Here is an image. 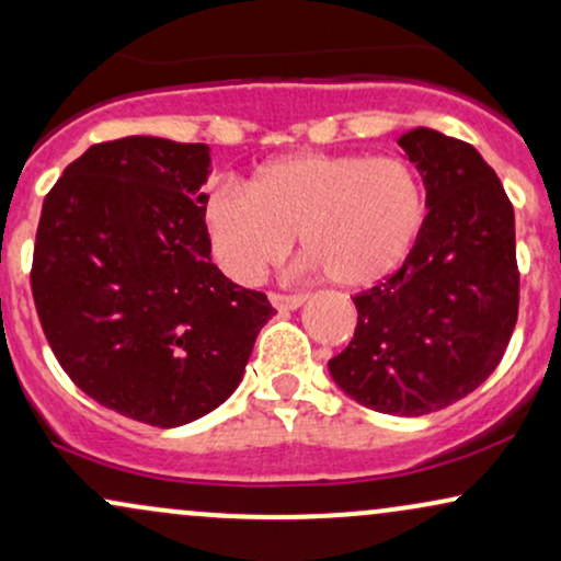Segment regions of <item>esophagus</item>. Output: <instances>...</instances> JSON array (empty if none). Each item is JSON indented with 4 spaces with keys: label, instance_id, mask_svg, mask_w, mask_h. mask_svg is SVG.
I'll list each match as a JSON object with an SVG mask.
<instances>
[{
    "label": "esophagus",
    "instance_id": "34e87169",
    "mask_svg": "<svg viewBox=\"0 0 561 561\" xmlns=\"http://www.w3.org/2000/svg\"><path fill=\"white\" fill-rule=\"evenodd\" d=\"M268 300H272V306L279 308V310H295V308H300L302 302H306V295L272 293V295H268Z\"/></svg>",
    "mask_w": 561,
    "mask_h": 561
}]
</instances>
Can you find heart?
<instances>
[{
	"instance_id": "heart-1",
	"label": "heart",
	"mask_w": 561,
	"mask_h": 561,
	"mask_svg": "<svg viewBox=\"0 0 561 561\" xmlns=\"http://www.w3.org/2000/svg\"><path fill=\"white\" fill-rule=\"evenodd\" d=\"M204 216L216 263L240 285L261 282L298 234L310 272L366 289L413 251L426 191L400 157L306 151L259 167L245 191L216 187Z\"/></svg>"
}]
</instances>
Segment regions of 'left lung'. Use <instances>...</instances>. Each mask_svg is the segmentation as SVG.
Masks as SVG:
<instances>
[{"instance_id": "1", "label": "left lung", "mask_w": 561, "mask_h": 561, "mask_svg": "<svg viewBox=\"0 0 561 561\" xmlns=\"http://www.w3.org/2000/svg\"><path fill=\"white\" fill-rule=\"evenodd\" d=\"M397 144L426 185V221L400 272L353 298L355 336L329 374L376 413L426 415L481 387L510 345L515 208L465 140L415 127Z\"/></svg>"}]
</instances>
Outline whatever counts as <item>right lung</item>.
I'll use <instances>...</instances> for the list:
<instances>
[{
    "instance_id": "right-lung-1",
    "label": "right lung",
    "mask_w": 561,
    "mask_h": 561,
    "mask_svg": "<svg viewBox=\"0 0 561 561\" xmlns=\"http://www.w3.org/2000/svg\"><path fill=\"white\" fill-rule=\"evenodd\" d=\"M206 144L106 140L44 198L31 289L59 366L104 408L174 428L238 389L276 310L211 261Z\"/></svg>"
}]
</instances>
